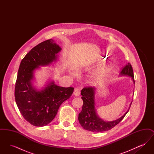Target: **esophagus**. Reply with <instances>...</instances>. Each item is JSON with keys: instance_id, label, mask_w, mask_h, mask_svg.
Returning <instances> with one entry per match:
<instances>
[{"instance_id": "obj_1", "label": "esophagus", "mask_w": 154, "mask_h": 154, "mask_svg": "<svg viewBox=\"0 0 154 154\" xmlns=\"http://www.w3.org/2000/svg\"><path fill=\"white\" fill-rule=\"evenodd\" d=\"M74 95L75 96H79L80 95V90L79 88H76L74 89L73 92Z\"/></svg>"}]
</instances>
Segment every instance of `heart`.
<instances>
[{
    "label": "heart",
    "mask_w": 154,
    "mask_h": 154,
    "mask_svg": "<svg viewBox=\"0 0 154 154\" xmlns=\"http://www.w3.org/2000/svg\"><path fill=\"white\" fill-rule=\"evenodd\" d=\"M107 73V69L104 67H102L96 72L93 75V76L92 77V80L95 81L100 80L101 79L104 77L106 75Z\"/></svg>",
    "instance_id": "1"
}]
</instances>
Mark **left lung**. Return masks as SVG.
<instances>
[{
	"label": "left lung",
	"mask_w": 154,
	"mask_h": 154,
	"mask_svg": "<svg viewBox=\"0 0 154 154\" xmlns=\"http://www.w3.org/2000/svg\"><path fill=\"white\" fill-rule=\"evenodd\" d=\"M120 74L121 75L130 76L134 84L133 71L131 63H128V65L123 67ZM81 94L83 100V105L82 110L79 114V121L84 129L91 132H104L114 128L123 119L132 104L131 103L129 109L121 117L113 121L107 122L101 119L96 113L95 103V88L92 87H85L81 90Z\"/></svg>",
	"instance_id": "left-lung-1"
}]
</instances>
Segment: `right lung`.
<instances>
[{"label": "right lung", "mask_w": 154, "mask_h": 154, "mask_svg": "<svg viewBox=\"0 0 154 154\" xmlns=\"http://www.w3.org/2000/svg\"><path fill=\"white\" fill-rule=\"evenodd\" d=\"M61 50L52 39L45 40L33 47L20 63L15 87V102L23 117L33 126L50 123L62 103L73 92V87H59L54 81L40 91L32 84L35 70L56 61Z\"/></svg>", "instance_id": "right-lung-1"}]
</instances>
